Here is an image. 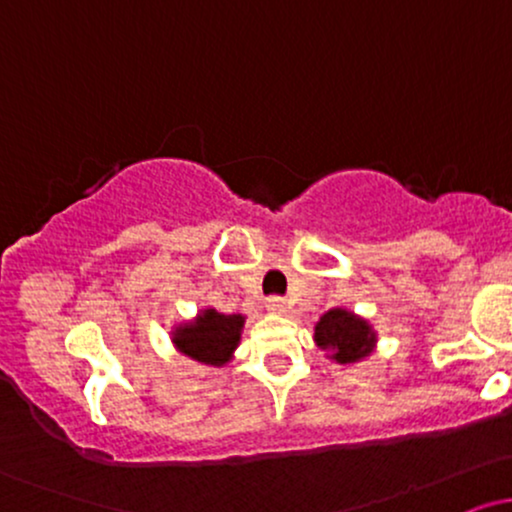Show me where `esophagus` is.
Segmentation results:
<instances>
[{
  "label": "esophagus",
  "mask_w": 512,
  "mask_h": 512,
  "mask_svg": "<svg viewBox=\"0 0 512 512\" xmlns=\"http://www.w3.org/2000/svg\"><path fill=\"white\" fill-rule=\"evenodd\" d=\"M267 308L272 310V313H286V298H281V296H269V298H267Z\"/></svg>",
  "instance_id": "obj_1"
}]
</instances>
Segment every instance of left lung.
I'll use <instances>...</instances> for the list:
<instances>
[{
	"label": "left lung",
	"instance_id": "8db88e82",
	"mask_svg": "<svg viewBox=\"0 0 512 512\" xmlns=\"http://www.w3.org/2000/svg\"><path fill=\"white\" fill-rule=\"evenodd\" d=\"M315 339L322 346H332L339 363H356L373 346V332L363 320L346 310H330L320 317L315 327Z\"/></svg>",
	"mask_w": 512,
	"mask_h": 512
}]
</instances>
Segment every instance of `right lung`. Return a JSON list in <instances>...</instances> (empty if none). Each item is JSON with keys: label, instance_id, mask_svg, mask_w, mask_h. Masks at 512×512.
Masks as SVG:
<instances>
[{"label": "right lung", "instance_id": "right-lung-1", "mask_svg": "<svg viewBox=\"0 0 512 512\" xmlns=\"http://www.w3.org/2000/svg\"><path fill=\"white\" fill-rule=\"evenodd\" d=\"M240 327H243L240 315H221L216 310H204L192 325L180 327L175 332L173 342L178 344L182 354L195 358L199 363L223 366L238 346Z\"/></svg>", "mask_w": 512, "mask_h": 512}]
</instances>
